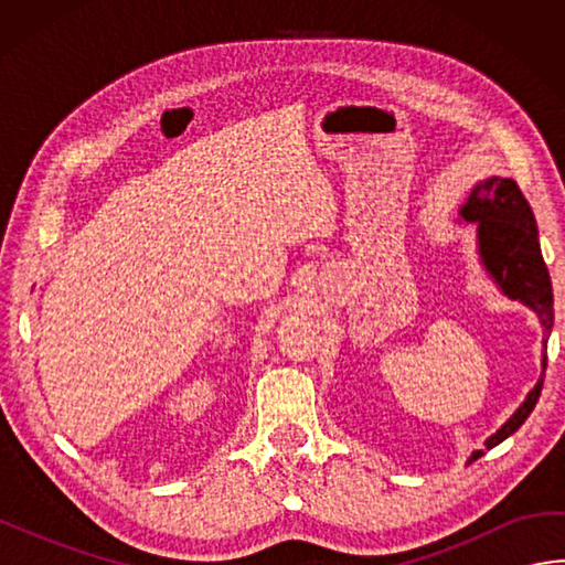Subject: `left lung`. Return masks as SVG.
Returning a JSON list of instances; mask_svg holds the SVG:
<instances>
[{
	"label": "left lung",
	"instance_id": "1",
	"mask_svg": "<svg viewBox=\"0 0 565 565\" xmlns=\"http://www.w3.org/2000/svg\"><path fill=\"white\" fill-rule=\"evenodd\" d=\"M461 215L463 221L478 223V245H481V255L488 271L493 274V279L510 298H520L522 303L536 310L548 338L551 328H554L551 276L542 257V247H539L534 213L522 196L520 186L512 179L490 177L486 182L473 186L471 196L463 203ZM542 386L544 376L539 379L534 391L526 395L520 411L486 441L488 449H493L495 444L508 439L512 431L522 427L524 419L532 415L539 395H542ZM481 454L483 451H476L473 459H478Z\"/></svg>",
	"mask_w": 565,
	"mask_h": 565
}]
</instances>
